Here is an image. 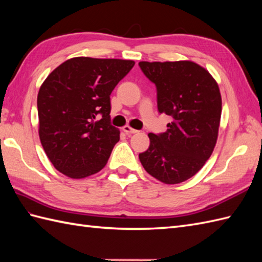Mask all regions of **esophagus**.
I'll use <instances>...</instances> for the list:
<instances>
[{"label": "esophagus", "mask_w": 262, "mask_h": 262, "mask_svg": "<svg viewBox=\"0 0 262 262\" xmlns=\"http://www.w3.org/2000/svg\"><path fill=\"white\" fill-rule=\"evenodd\" d=\"M122 130H124L127 135L136 134V133H138V130L134 129V128H132V127H129V126H124V127H122Z\"/></svg>", "instance_id": "esophagus-1"}]
</instances>
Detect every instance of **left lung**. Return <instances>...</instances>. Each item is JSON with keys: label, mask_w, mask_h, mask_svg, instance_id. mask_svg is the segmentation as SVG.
I'll use <instances>...</instances> for the list:
<instances>
[{"label": "left lung", "mask_w": 262, "mask_h": 262, "mask_svg": "<svg viewBox=\"0 0 262 262\" xmlns=\"http://www.w3.org/2000/svg\"><path fill=\"white\" fill-rule=\"evenodd\" d=\"M138 65L157 86L159 113L172 117L165 133H149V147L138 155L140 161L166 185L183 182L214 151L222 114L219 85L208 71L190 60Z\"/></svg>", "instance_id": "8db88e82"}]
</instances>
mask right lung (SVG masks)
<instances>
[{"instance_id": "1", "label": "right lung", "mask_w": 262, "mask_h": 262, "mask_svg": "<svg viewBox=\"0 0 262 262\" xmlns=\"http://www.w3.org/2000/svg\"><path fill=\"white\" fill-rule=\"evenodd\" d=\"M134 60L75 57L47 76L37 98L39 137L63 174L81 179L107 164L119 129L110 122V94Z\"/></svg>"}]
</instances>
